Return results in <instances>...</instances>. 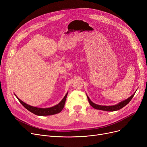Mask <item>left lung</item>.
Here are the masks:
<instances>
[{
    "label": "left lung",
    "mask_w": 147,
    "mask_h": 147,
    "mask_svg": "<svg viewBox=\"0 0 147 147\" xmlns=\"http://www.w3.org/2000/svg\"><path fill=\"white\" fill-rule=\"evenodd\" d=\"M135 94V92L132 95H131L130 97H129L127 99H126L124 100V101H123L119 102V104H117L116 105H110V106L101 105L96 104H95V103L92 102L91 100L90 99V98H89V96L87 95H87V97H88V101H89V102L90 105L92 107L94 108L95 109L103 110V111H117V110H120L121 109H122V108L124 107L125 105H126L130 101V100L132 99Z\"/></svg>",
    "instance_id": "8db88e82"
}]
</instances>
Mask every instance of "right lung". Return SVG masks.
<instances>
[{
    "mask_svg": "<svg viewBox=\"0 0 147 147\" xmlns=\"http://www.w3.org/2000/svg\"><path fill=\"white\" fill-rule=\"evenodd\" d=\"M68 92L65 94L63 99L61 100L59 103H58L57 105L53 106L52 107L49 108H38L31 106L25 102H23L20 99H19L17 96L15 94V96L17 98L20 102L24 106L27 110H28L29 111L32 112V113L37 115H41V116H44V115H53L59 113H60L62 110H63V108L65 105V102L66 101V98L67 96Z\"/></svg>",
    "mask_w": 147,
    "mask_h": 147,
    "instance_id": "right-lung-1",
    "label": "right lung"
}]
</instances>
